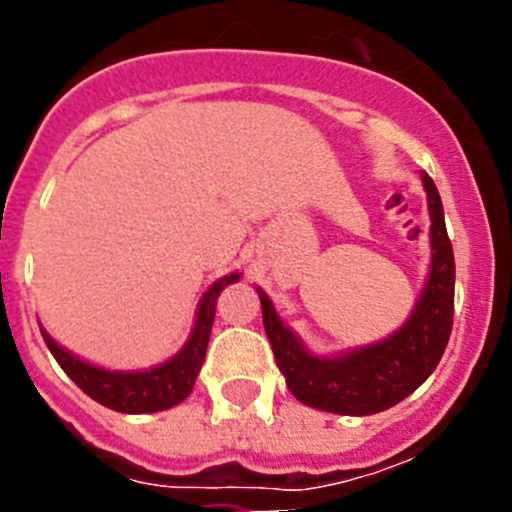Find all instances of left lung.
Segmentation results:
<instances>
[{
  "label": "left lung",
  "mask_w": 512,
  "mask_h": 512,
  "mask_svg": "<svg viewBox=\"0 0 512 512\" xmlns=\"http://www.w3.org/2000/svg\"><path fill=\"white\" fill-rule=\"evenodd\" d=\"M421 178L431 213V272L411 317L389 339L329 359L314 356L294 337L292 329L282 324L270 297L257 289L277 366L294 399L304 406L342 416L379 414L416 391L446 352L453 327L456 262L443 220L441 195L426 173Z\"/></svg>",
  "instance_id": "obj_1"
}]
</instances>
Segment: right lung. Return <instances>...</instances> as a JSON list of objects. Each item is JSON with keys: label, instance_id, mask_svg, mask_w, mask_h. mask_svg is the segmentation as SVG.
Wrapping results in <instances>:
<instances>
[{"label": "right lung", "instance_id": "right-lung-1", "mask_svg": "<svg viewBox=\"0 0 512 512\" xmlns=\"http://www.w3.org/2000/svg\"><path fill=\"white\" fill-rule=\"evenodd\" d=\"M240 280L237 272L225 275L223 280L215 282L208 292L203 294L198 304V317H195V327L185 347L180 349L173 359L165 364L153 366L148 371H108L98 369V366L86 364V361L76 359L74 354L66 352L64 347L54 342L49 334L41 329L46 347L59 361L61 369L69 374V379L84 391L86 396L98 401L101 406L121 414H153V411H165L170 406L180 404L188 399L193 391L198 371L203 366L205 352H208L210 329H213L215 319V304H218V294L230 285V282Z\"/></svg>", "mask_w": 512, "mask_h": 512}]
</instances>
